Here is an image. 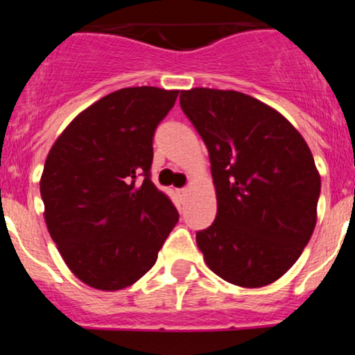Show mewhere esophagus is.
<instances>
[{
    "instance_id": "esophagus-1",
    "label": "esophagus",
    "mask_w": 355,
    "mask_h": 355,
    "mask_svg": "<svg viewBox=\"0 0 355 355\" xmlns=\"http://www.w3.org/2000/svg\"><path fill=\"white\" fill-rule=\"evenodd\" d=\"M189 191H190L189 187H185V189H180V190H178V193H180L182 197H187V195H189Z\"/></svg>"
}]
</instances>
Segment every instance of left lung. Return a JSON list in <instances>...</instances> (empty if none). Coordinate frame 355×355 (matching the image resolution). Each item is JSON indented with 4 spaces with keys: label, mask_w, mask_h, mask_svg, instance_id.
<instances>
[{
    "label": "left lung",
    "mask_w": 355,
    "mask_h": 355,
    "mask_svg": "<svg viewBox=\"0 0 355 355\" xmlns=\"http://www.w3.org/2000/svg\"><path fill=\"white\" fill-rule=\"evenodd\" d=\"M203 138L217 217L198 232L211 272L239 287L275 282L297 262L317 222L320 175L304 137L277 110L234 89L180 92Z\"/></svg>",
    "instance_id": "left-lung-1"
}]
</instances>
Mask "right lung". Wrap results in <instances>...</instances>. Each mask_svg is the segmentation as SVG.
<instances>
[{
	"mask_svg": "<svg viewBox=\"0 0 355 355\" xmlns=\"http://www.w3.org/2000/svg\"><path fill=\"white\" fill-rule=\"evenodd\" d=\"M178 89L121 88L73 118L40 180L44 222L68 268L98 291L141 279L178 222L150 180L153 133Z\"/></svg>",
	"mask_w": 355,
	"mask_h": 355,
	"instance_id": "obj_1",
	"label": "right lung"
}]
</instances>
